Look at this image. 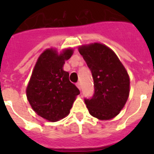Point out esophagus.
Returning <instances> with one entry per match:
<instances>
[{
	"label": "esophagus",
	"mask_w": 154,
	"mask_h": 154,
	"mask_svg": "<svg viewBox=\"0 0 154 154\" xmlns=\"http://www.w3.org/2000/svg\"><path fill=\"white\" fill-rule=\"evenodd\" d=\"M76 85H77V88H78V89H82V85H81V83H80V82H77Z\"/></svg>",
	"instance_id": "obj_1"
}]
</instances>
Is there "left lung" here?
I'll return each mask as SVG.
<instances>
[{
    "label": "left lung",
    "mask_w": 154,
    "mask_h": 154,
    "mask_svg": "<svg viewBox=\"0 0 154 154\" xmlns=\"http://www.w3.org/2000/svg\"><path fill=\"white\" fill-rule=\"evenodd\" d=\"M79 52L94 78V95L84 99L87 109L93 117L111 119L123 109L129 97L128 72L114 52L104 45H83Z\"/></svg>",
    "instance_id": "obj_1"
}]
</instances>
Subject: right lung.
Wrapping results in <instances>:
<instances>
[{
  "instance_id": "obj_1",
  "label": "right lung",
  "mask_w": 154,
  "mask_h": 154,
  "mask_svg": "<svg viewBox=\"0 0 154 154\" xmlns=\"http://www.w3.org/2000/svg\"><path fill=\"white\" fill-rule=\"evenodd\" d=\"M72 49H65L58 55L46 49L35 65L26 89L28 101L37 114L49 122H57L69 113L79 89L70 82L69 73L63 70Z\"/></svg>"
}]
</instances>
